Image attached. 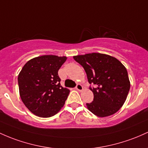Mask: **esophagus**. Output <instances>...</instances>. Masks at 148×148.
Here are the masks:
<instances>
[{"label": "esophagus", "instance_id": "esophagus-1", "mask_svg": "<svg viewBox=\"0 0 148 148\" xmlns=\"http://www.w3.org/2000/svg\"><path fill=\"white\" fill-rule=\"evenodd\" d=\"M75 88L77 89V90H79V91H82L83 90V86L82 85H81L80 84H77V86H76V87H75Z\"/></svg>", "mask_w": 148, "mask_h": 148}]
</instances>
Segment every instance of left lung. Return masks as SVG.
<instances>
[{"label": "left lung", "mask_w": 148, "mask_h": 148, "mask_svg": "<svg viewBox=\"0 0 148 148\" xmlns=\"http://www.w3.org/2000/svg\"><path fill=\"white\" fill-rule=\"evenodd\" d=\"M84 67L93 92V100L87 108L99 117L116 113L124 105L130 89L126 67L116 58L92 53L73 57Z\"/></svg>", "instance_id": "8db88e82"}]
</instances>
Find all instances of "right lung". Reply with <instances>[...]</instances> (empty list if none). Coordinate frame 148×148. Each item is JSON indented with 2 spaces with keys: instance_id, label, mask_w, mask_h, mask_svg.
Listing matches in <instances>:
<instances>
[{
  "instance_id": "obj_1",
  "label": "right lung",
  "mask_w": 148,
  "mask_h": 148,
  "mask_svg": "<svg viewBox=\"0 0 148 148\" xmlns=\"http://www.w3.org/2000/svg\"><path fill=\"white\" fill-rule=\"evenodd\" d=\"M66 57L43 56L30 60L18 75L19 95L34 114L50 117L64 106L70 90L60 85L58 70Z\"/></svg>"
}]
</instances>
